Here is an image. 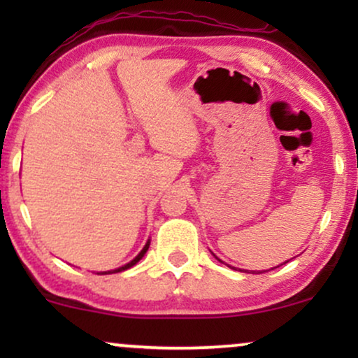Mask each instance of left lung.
<instances>
[{
	"label": "left lung",
	"mask_w": 358,
	"mask_h": 358,
	"mask_svg": "<svg viewBox=\"0 0 358 358\" xmlns=\"http://www.w3.org/2000/svg\"><path fill=\"white\" fill-rule=\"evenodd\" d=\"M212 254H213V252H212ZM213 257H215V259H217V261H220V262H223V261H222V259H218L217 256H215V254H213ZM287 262H288V261H287ZM283 264H285V262H283ZM229 267H231V266H229ZM231 268H234V267H231ZM272 268H275V267H272ZM244 272H248V271H244ZM251 272H252V273H261V272H266V271H259V272H257V271H251Z\"/></svg>",
	"instance_id": "left-lung-1"
}]
</instances>
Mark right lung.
<instances>
[{
	"instance_id": "1",
	"label": "right lung",
	"mask_w": 358,
	"mask_h": 358,
	"mask_svg": "<svg viewBox=\"0 0 358 358\" xmlns=\"http://www.w3.org/2000/svg\"><path fill=\"white\" fill-rule=\"evenodd\" d=\"M148 248H150V239H148V241H146V244H145V246H143V249H141V251L138 252V256H135L134 259H131V261H130L129 264H125V266H122V267H119V268H114V271H106V272H97V273H101V275H106V273H117V272H124V271H127V268L134 267L135 264L138 262L140 259L145 256L146 251H148Z\"/></svg>"
}]
</instances>
